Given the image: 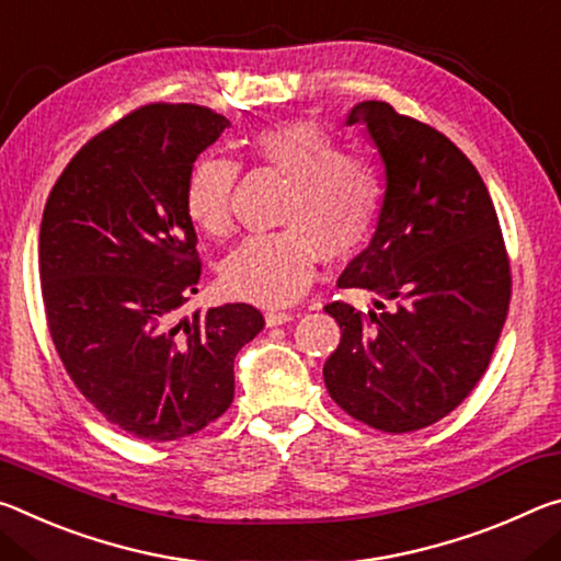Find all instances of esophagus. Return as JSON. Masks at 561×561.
<instances>
[{
	"label": "esophagus",
	"instance_id": "esophagus-1",
	"mask_svg": "<svg viewBox=\"0 0 561 561\" xmlns=\"http://www.w3.org/2000/svg\"><path fill=\"white\" fill-rule=\"evenodd\" d=\"M290 320H293V313H286V310H268V313H265V325L268 328L290 323Z\"/></svg>",
	"mask_w": 561,
	"mask_h": 561
}]
</instances>
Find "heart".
Returning a JSON list of instances; mask_svg holds the SVG:
<instances>
[{
	"label": "heart",
	"mask_w": 561,
	"mask_h": 561,
	"mask_svg": "<svg viewBox=\"0 0 561 561\" xmlns=\"http://www.w3.org/2000/svg\"><path fill=\"white\" fill-rule=\"evenodd\" d=\"M261 169L290 179L273 233H255L228 255L224 286L231 296L259 306H288L316 275L318 255L341 261L353 255L378 224L385 183L365 156L343 151L325 128L293 122L265 128L251 144ZM238 163L208 153L191 167L183 204L208 236L231 228Z\"/></svg>",
	"instance_id": "b5f03b06"
}]
</instances>
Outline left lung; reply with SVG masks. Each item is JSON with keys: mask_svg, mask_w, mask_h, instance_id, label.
Segmentation results:
<instances>
[{"mask_svg": "<svg viewBox=\"0 0 561 561\" xmlns=\"http://www.w3.org/2000/svg\"><path fill=\"white\" fill-rule=\"evenodd\" d=\"M388 191L373 243L341 288H365L378 313L328 302L341 345L323 367L330 398L380 433H415L449 415L488 370L507 320L512 268L497 210L474 163L430 124L363 101Z\"/></svg>", "mask_w": 561, "mask_h": 561, "instance_id": "obj_1", "label": "left lung"}]
</instances>
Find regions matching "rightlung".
I'll return each instance as SVG.
<instances>
[{
	"mask_svg": "<svg viewBox=\"0 0 561 561\" xmlns=\"http://www.w3.org/2000/svg\"><path fill=\"white\" fill-rule=\"evenodd\" d=\"M226 116L146 104L73 153L42 216L44 316L64 370L114 427L149 443L204 430L233 402V360L265 320L196 310L201 259L183 188Z\"/></svg>",
	"mask_w": 561,
	"mask_h": 561,
	"instance_id": "1",
	"label": "right lung"
}]
</instances>
